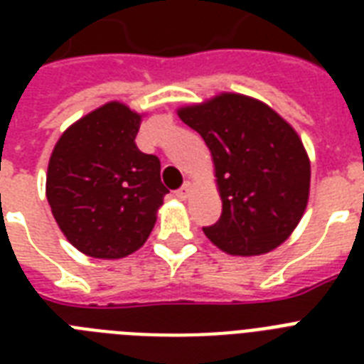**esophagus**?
Returning <instances> with one entry per match:
<instances>
[{"instance_id": "34e87169", "label": "esophagus", "mask_w": 364, "mask_h": 364, "mask_svg": "<svg viewBox=\"0 0 364 364\" xmlns=\"http://www.w3.org/2000/svg\"><path fill=\"white\" fill-rule=\"evenodd\" d=\"M176 196L181 200H187L188 196H191V183H185L181 188H177Z\"/></svg>"}]
</instances>
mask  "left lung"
Wrapping results in <instances>:
<instances>
[{"label": "left lung", "mask_w": 364, "mask_h": 364, "mask_svg": "<svg viewBox=\"0 0 364 364\" xmlns=\"http://www.w3.org/2000/svg\"><path fill=\"white\" fill-rule=\"evenodd\" d=\"M177 115L204 137L215 164L223 213L205 236L242 257L285 242L310 194V159L293 126L259 100L230 92Z\"/></svg>", "instance_id": "8db88e82"}]
</instances>
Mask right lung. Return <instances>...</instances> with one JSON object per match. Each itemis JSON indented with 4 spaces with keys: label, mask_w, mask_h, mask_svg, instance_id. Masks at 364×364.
<instances>
[{
    "label": "right lung",
    "mask_w": 364,
    "mask_h": 364,
    "mask_svg": "<svg viewBox=\"0 0 364 364\" xmlns=\"http://www.w3.org/2000/svg\"><path fill=\"white\" fill-rule=\"evenodd\" d=\"M141 115L119 102L102 105L56 143L47 171V200L73 247L94 259H121L149 238L170 191L160 160L141 153Z\"/></svg>",
    "instance_id": "add662e5"
}]
</instances>
